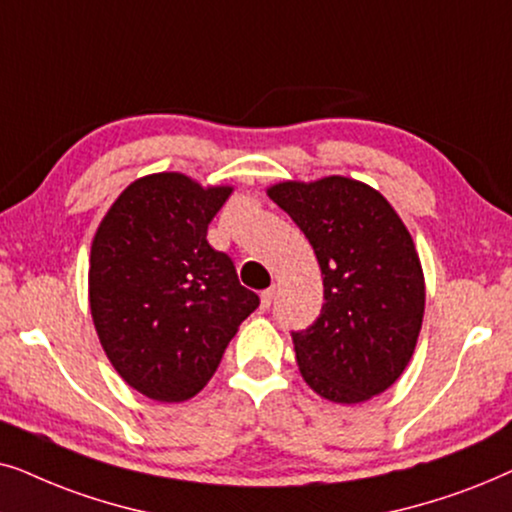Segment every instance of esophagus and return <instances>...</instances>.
Segmentation results:
<instances>
[{
    "label": "esophagus",
    "mask_w": 512,
    "mask_h": 512,
    "mask_svg": "<svg viewBox=\"0 0 512 512\" xmlns=\"http://www.w3.org/2000/svg\"><path fill=\"white\" fill-rule=\"evenodd\" d=\"M274 297H276V288H269V290H264V292H262V302H260L262 309H269L271 302H274Z\"/></svg>",
    "instance_id": "esophagus-1"
}]
</instances>
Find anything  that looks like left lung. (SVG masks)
<instances>
[{
  "label": "left lung",
  "mask_w": 512,
  "mask_h": 512,
  "mask_svg": "<svg viewBox=\"0 0 512 512\" xmlns=\"http://www.w3.org/2000/svg\"><path fill=\"white\" fill-rule=\"evenodd\" d=\"M267 194L309 238L323 274V311L292 332L304 381L342 405L384 393L410 363L424 320V269L410 231L353 177L285 180Z\"/></svg>",
  "instance_id": "left-lung-1"
}]
</instances>
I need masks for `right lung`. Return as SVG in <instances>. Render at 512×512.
I'll use <instances>...</instances> for the list:
<instances>
[{
	"label": "right lung",
	"instance_id": "add662e5",
	"mask_svg": "<svg viewBox=\"0 0 512 512\" xmlns=\"http://www.w3.org/2000/svg\"><path fill=\"white\" fill-rule=\"evenodd\" d=\"M234 187L152 173L131 182L91 243L88 304L109 363L135 391L185 403L213 377L260 297L238 283L208 224Z\"/></svg>",
	"mask_w": 512,
	"mask_h": 512
}]
</instances>
